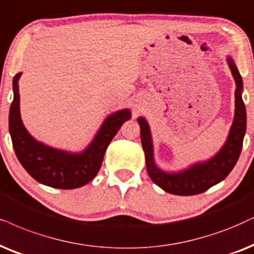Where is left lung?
Returning a JSON list of instances; mask_svg holds the SVG:
<instances>
[{
    "label": "left lung",
    "mask_w": 254,
    "mask_h": 254,
    "mask_svg": "<svg viewBox=\"0 0 254 254\" xmlns=\"http://www.w3.org/2000/svg\"><path fill=\"white\" fill-rule=\"evenodd\" d=\"M227 62L236 81V111L225 144L216 156L207 162L197 163L184 171L169 173L157 168L153 160V146L150 127L143 117L138 118L140 127V140L145 152L146 170L153 183L169 193L176 195H193L203 193L213 185L220 183L232 171L242 152L244 136L246 132V109L242 98L243 78L233 60L227 57Z\"/></svg>",
    "instance_id": "left-lung-1"
}]
</instances>
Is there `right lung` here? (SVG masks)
Listing matches in <instances>:
<instances>
[{"label":"right lung","instance_id":"right-lung-1","mask_svg":"<svg viewBox=\"0 0 254 254\" xmlns=\"http://www.w3.org/2000/svg\"><path fill=\"white\" fill-rule=\"evenodd\" d=\"M21 72L12 79L14 99L9 112V132L16 157L29 175L41 184L56 189H77L88 184L101 169L104 153L115 134L124 122L131 118L127 109L109 116L91 144L81 153H70L44 145L29 134L20 115L18 79Z\"/></svg>","mask_w":254,"mask_h":254}]
</instances>
